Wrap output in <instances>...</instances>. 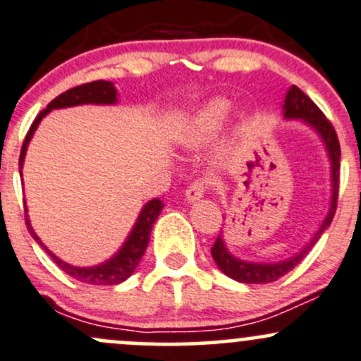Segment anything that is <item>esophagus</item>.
<instances>
[{"instance_id":"obj_1","label":"esophagus","mask_w":361,"mask_h":361,"mask_svg":"<svg viewBox=\"0 0 361 361\" xmlns=\"http://www.w3.org/2000/svg\"><path fill=\"white\" fill-rule=\"evenodd\" d=\"M207 188H209L207 181L197 180V181H193V183L187 188V192H185V197H187L188 202H197L205 195Z\"/></svg>"}]
</instances>
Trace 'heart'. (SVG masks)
Returning <instances> with one entry per match:
<instances>
[{"mask_svg": "<svg viewBox=\"0 0 361 361\" xmlns=\"http://www.w3.org/2000/svg\"><path fill=\"white\" fill-rule=\"evenodd\" d=\"M233 111V102L228 97H214L195 111L192 120L181 133V142L187 147H200L209 144L223 128Z\"/></svg>", "mask_w": 361, "mask_h": 361, "instance_id": "heart-1", "label": "heart"}]
</instances>
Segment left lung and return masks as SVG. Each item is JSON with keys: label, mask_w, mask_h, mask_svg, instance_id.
Instances as JSON below:
<instances>
[{"label": "left lung", "mask_w": 361, "mask_h": 361, "mask_svg": "<svg viewBox=\"0 0 361 361\" xmlns=\"http://www.w3.org/2000/svg\"><path fill=\"white\" fill-rule=\"evenodd\" d=\"M283 114L286 120H302L307 123L310 128H314L319 137L322 138L324 145L327 149L329 161H331V178H332V197H331V207L326 219L322 221L320 228L317 229L314 238L310 240V243L307 247L302 248L298 253L290 257L286 260H281V262L274 264H259V262H245V260L236 259L235 255L228 252L226 243L223 240V235H219L214 241L211 253L214 262L217 264V267L224 272L226 276L231 277V279L240 281V283L247 284H265L277 281L279 277L291 271L295 265H298L303 260V257L312 250V247L319 241L322 233L329 228V224L332 223V217L336 214V205H338V192H339V159H341V147H339L338 135H336L334 126L331 125V121L324 116V113L317 108V104L312 101L307 94L302 92L296 85H291L290 90L286 92L284 97V106H283Z\"/></svg>", "instance_id": "left-lung-1"}]
</instances>
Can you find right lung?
Wrapping results in <instances>:
<instances>
[{
    "instance_id": "1",
    "label": "right lung",
    "mask_w": 361,
    "mask_h": 361,
    "mask_svg": "<svg viewBox=\"0 0 361 361\" xmlns=\"http://www.w3.org/2000/svg\"><path fill=\"white\" fill-rule=\"evenodd\" d=\"M118 102V92L114 89L113 82H106V80H96V82H89V84L73 87V89L66 90V92L59 94L56 99L47 104V108L44 111L37 114L32 126H30L29 133H27L25 140H23L22 145V152H20V176H22V166H23V159H25V152H27V145H29L30 138H32L35 128L39 126L42 118L46 116L49 111L53 109H59V108H71V106H80V104H116ZM164 204L159 199H152L150 202L142 207L140 214H138V219L133 229L130 231L128 238H126L125 243L120 250L116 252V255L111 257L109 260H106L104 264L94 265V267H75V265L63 262L61 259H58L53 252L47 250V247L42 243L41 238L34 233L32 226H30L29 216H27V209H25V223L27 228H29L30 235L32 238L41 245L42 248L47 252V255L58 264V267L61 271H65L66 274L73 279L80 281V283L85 284H94V286H111V284H120L125 279H128L130 276L133 274V271L137 269L138 262H140L142 255H144L145 248L149 245V235L152 231V224L156 223L157 216H159Z\"/></svg>"
}]
</instances>
